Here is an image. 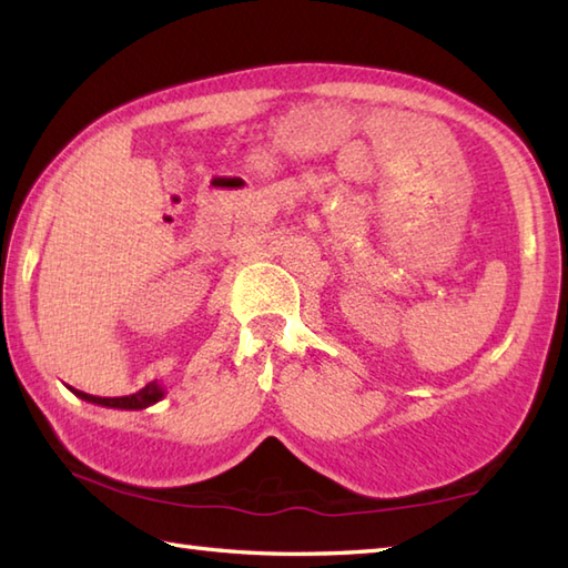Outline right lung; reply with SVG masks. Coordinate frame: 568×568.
<instances>
[{"mask_svg": "<svg viewBox=\"0 0 568 568\" xmlns=\"http://www.w3.org/2000/svg\"><path fill=\"white\" fill-rule=\"evenodd\" d=\"M70 390L75 393L80 400H84V403H94V405H102V407H116V409H146V407L155 405L165 397V388H163V383H159V381H153V383L146 385V388H141L139 393L124 395V397H100V395H90V393H82V390H75V388H70Z\"/></svg>", "mask_w": 568, "mask_h": 568, "instance_id": "1", "label": "right lung"}]
</instances>
